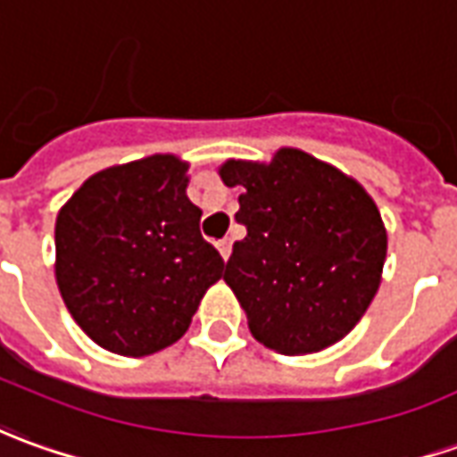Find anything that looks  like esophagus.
<instances>
[{
  "instance_id": "1",
  "label": "esophagus",
  "mask_w": 457,
  "mask_h": 457,
  "mask_svg": "<svg viewBox=\"0 0 457 457\" xmlns=\"http://www.w3.org/2000/svg\"><path fill=\"white\" fill-rule=\"evenodd\" d=\"M217 250H220V254H222V260H229V253H232V240H220L217 242Z\"/></svg>"
}]
</instances>
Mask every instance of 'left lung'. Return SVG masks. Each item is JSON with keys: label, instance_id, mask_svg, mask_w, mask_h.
Returning <instances> with one entry per match:
<instances>
[{"label": "left lung", "instance_id": "8db88e82", "mask_svg": "<svg viewBox=\"0 0 457 457\" xmlns=\"http://www.w3.org/2000/svg\"><path fill=\"white\" fill-rule=\"evenodd\" d=\"M240 187L225 282L254 340L282 355H307L343 340L380 287L387 235L372 197L333 164L293 147L272 162L228 160Z\"/></svg>", "mask_w": 457, "mask_h": 457}]
</instances>
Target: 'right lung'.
<instances>
[{
    "instance_id": "right-lung-1",
    "label": "right lung",
    "mask_w": 457,
    "mask_h": 457,
    "mask_svg": "<svg viewBox=\"0 0 457 457\" xmlns=\"http://www.w3.org/2000/svg\"><path fill=\"white\" fill-rule=\"evenodd\" d=\"M200 217L187 197V162L175 154L107 167L59 210V293L99 347L142 358L187 333L225 270Z\"/></svg>"
}]
</instances>
